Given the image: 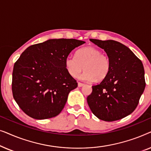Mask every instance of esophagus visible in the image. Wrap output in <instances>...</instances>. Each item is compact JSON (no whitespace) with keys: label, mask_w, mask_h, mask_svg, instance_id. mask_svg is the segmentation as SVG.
<instances>
[{"label":"esophagus","mask_w":151,"mask_h":151,"mask_svg":"<svg viewBox=\"0 0 151 151\" xmlns=\"http://www.w3.org/2000/svg\"><path fill=\"white\" fill-rule=\"evenodd\" d=\"M78 85L79 87H81V86H82L84 85L83 83H81V82H78Z\"/></svg>","instance_id":"obj_1"}]
</instances>
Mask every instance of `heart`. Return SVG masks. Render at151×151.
<instances>
[{"instance_id":"heart-1","label":"heart","mask_w":151,"mask_h":151,"mask_svg":"<svg viewBox=\"0 0 151 151\" xmlns=\"http://www.w3.org/2000/svg\"><path fill=\"white\" fill-rule=\"evenodd\" d=\"M80 76L85 82H93L96 79L102 80L108 75L111 69L110 59L102 54L100 49L88 47L77 51L76 57L69 55L65 60V67L68 73L73 78Z\"/></svg>"}]
</instances>
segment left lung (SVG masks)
<instances>
[{
    "label": "left lung",
    "instance_id": "left-lung-1",
    "mask_svg": "<svg viewBox=\"0 0 151 151\" xmlns=\"http://www.w3.org/2000/svg\"><path fill=\"white\" fill-rule=\"evenodd\" d=\"M104 49L111 62L110 71L87 97L92 113L102 120L122 119L134 111L146 86L142 61L127 46L117 41L90 39Z\"/></svg>",
    "mask_w": 151,
    "mask_h": 151
}]
</instances>
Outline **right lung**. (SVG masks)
I'll use <instances>...</instances> for the list:
<instances>
[{"label":"right lung","instance_id":"obj_1","mask_svg":"<svg viewBox=\"0 0 151 151\" xmlns=\"http://www.w3.org/2000/svg\"><path fill=\"white\" fill-rule=\"evenodd\" d=\"M84 43L76 39H50L22 53L14 66L12 93L24 113L45 119L61 112L69 92L78 86L66 69L65 60Z\"/></svg>","mask_w":151,"mask_h":151}]
</instances>
